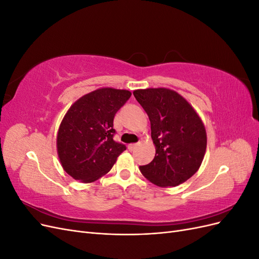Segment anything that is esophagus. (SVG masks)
<instances>
[{"label": "esophagus", "mask_w": 259, "mask_h": 259, "mask_svg": "<svg viewBox=\"0 0 259 259\" xmlns=\"http://www.w3.org/2000/svg\"><path fill=\"white\" fill-rule=\"evenodd\" d=\"M137 147H138V144H131V145H128L127 148L130 151H134Z\"/></svg>", "instance_id": "obj_1"}]
</instances>
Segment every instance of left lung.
<instances>
[{
  "instance_id": "left-lung-1",
  "label": "left lung",
  "mask_w": 259,
  "mask_h": 259,
  "mask_svg": "<svg viewBox=\"0 0 259 259\" xmlns=\"http://www.w3.org/2000/svg\"><path fill=\"white\" fill-rule=\"evenodd\" d=\"M133 94L149 116L155 145L154 159L139 166L140 171L159 187L185 183L197 173L206 150V132L200 116L174 91L147 89Z\"/></svg>"
}]
</instances>
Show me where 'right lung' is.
<instances>
[{
  "label": "right lung",
  "mask_w": 259,
  "mask_h": 259,
  "mask_svg": "<svg viewBox=\"0 0 259 259\" xmlns=\"http://www.w3.org/2000/svg\"><path fill=\"white\" fill-rule=\"evenodd\" d=\"M131 95L125 90L99 89L70 107L59 126L57 150L62 167L75 180L95 182L126 150L113 139V119Z\"/></svg>",
  "instance_id": "1"
}]
</instances>
